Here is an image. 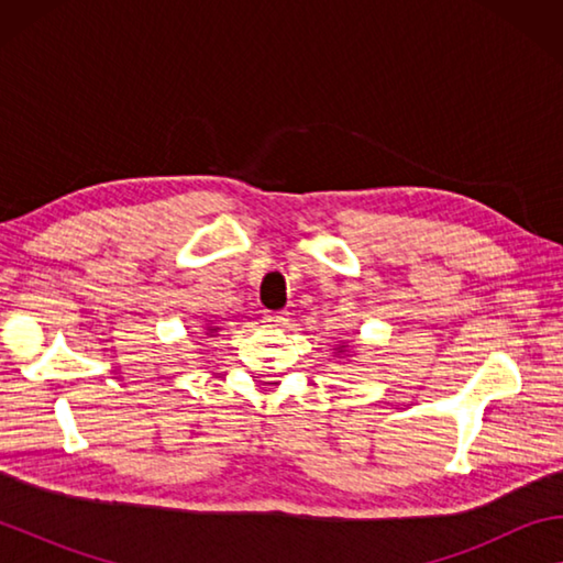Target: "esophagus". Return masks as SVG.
<instances>
[{"instance_id": "1", "label": "esophagus", "mask_w": 563, "mask_h": 563, "mask_svg": "<svg viewBox=\"0 0 563 563\" xmlns=\"http://www.w3.org/2000/svg\"><path fill=\"white\" fill-rule=\"evenodd\" d=\"M265 322L271 328H285L290 322V312L288 310H278V312H265Z\"/></svg>"}]
</instances>
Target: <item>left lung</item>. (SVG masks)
Segmentation results:
<instances>
[{
  "label": "left lung",
  "instance_id": "1",
  "mask_svg": "<svg viewBox=\"0 0 563 563\" xmlns=\"http://www.w3.org/2000/svg\"><path fill=\"white\" fill-rule=\"evenodd\" d=\"M342 350H345V345H342V347H340V352H342Z\"/></svg>",
  "mask_w": 563,
  "mask_h": 563
}]
</instances>
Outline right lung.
<instances>
[{"label": "right lung", "instance_id": "1", "mask_svg": "<svg viewBox=\"0 0 563 563\" xmlns=\"http://www.w3.org/2000/svg\"><path fill=\"white\" fill-rule=\"evenodd\" d=\"M216 330H218V328H208V332H216Z\"/></svg>", "mask_w": 563, "mask_h": 563}]
</instances>
